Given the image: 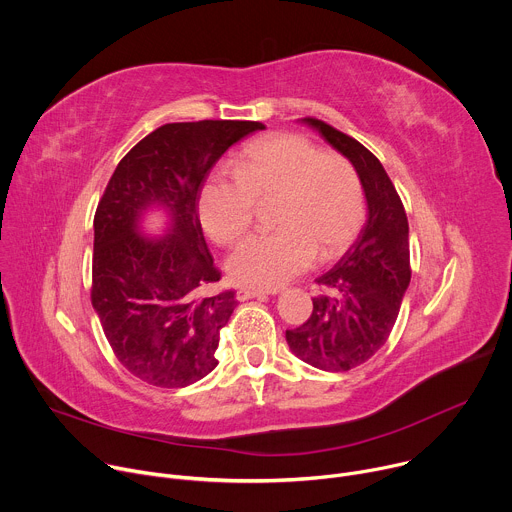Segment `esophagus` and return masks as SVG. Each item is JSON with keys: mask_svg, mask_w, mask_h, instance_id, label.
Segmentation results:
<instances>
[{"mask_svg": "<svg viewBox=\"0 0 512 512\" xmlns=\"http://www.w3.org/2000/svg\"><path fill=\"white\" fill-rule=\"evenodd\" d=\"M267 291L263 289H251V287H239L237 289V300L245 302V300H251V298H265Z\"/></svg>", "mask_w": 512, "mask_h": 512, "instance_id": "34e87169", "label": "esophagus"}]
</instances>
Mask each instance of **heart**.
I'll return each mask as SVG.
<instances>
[{
  "mask_svg": "<svg viewBox=\"0 0 512 512\" xmlns=\"http://www.w3.org/2000/svg\"><path fill=\"white\" fill-rule=\"evenodd\" d=\"M259 202H275L277 231L245 239L227 261L231 279L247 287L273 289L306 271L316 255L340 257L367 221V194L352 162L296 133L251 143L239 172H212L204 180L198 194L204 233L218 245L239 241Z\"/></svg>",
  "mask_w": 512,
  "mask_h": 512,
  "instance_id": "obj_1",
  "label": "heart"
}]
</instances>
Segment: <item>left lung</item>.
<instances>
[{"label": "left lung", "mask_w": 512, "mask_h": 512, "mask_svg": "<svg viewBox=\"0 0 512 512\" xmlns=\"http://www.w3.org/2000/svg\"><path fill=\"white\" fill-rule=\"evenodd\" d=\"M304 121L358 170L369 218L346 255L316 279L312 316L302 326L285 330V340L312 367L344 373L377 354L395 326L411 281L409 223L391 178L373 152L326 121Z\"/></svg>", "instance_id": "left-lung-1"}]
</instances>
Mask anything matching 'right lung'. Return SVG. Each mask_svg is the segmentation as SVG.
<instances>
[{"instance_id":"add662e5","label":"right lung","mask_w":512,"mask_h":512,"mask_svg":"<svg viewBox=\"0 0 512 512\" xmlns=\"http://www.w3.org/2000/svg\"><path fill=\"white\" fill-rule=\"evenodd\" d=\"M259 121L204 119L166 123L117 164L95 212L91 302L123 367L154 387L178 389L216 364L235 291L210 294L221 279L208 253L198 194L210 168ZM171 212V235H136L140 212Z\"/></svg>"}]
</instances>
